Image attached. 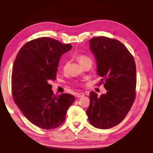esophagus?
Listing matches in <instances>:
<instances>
[{"instance_id":"esophagus-1","label":"esophagus","mask_w":153,"mask_h":153,"mask_svg":"<svg viewBox=\"0 0 153 153\" xmlns=\"http://www.w3.org/2000/svg\"><path fill=\"white\" fill-rule=\"evenodd\" d=\"M84 95H85V94H84L83 93H77L76 94V97H77V98H80V97H82Z\"/></svg>"}]
</instances>
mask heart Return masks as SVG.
<instances>
[{
    "label": "heart",
    "instance_id": "1",
    "mask_svg": "<svg viewBox=\"0 0 153 153\" xmlns=\"http://www.w3.org/2000/svg\"><path fill=\"white\" fill-rule=\"evenodd\" d=\"M77 59H78V60L79 61V62L82 64V65L85 64L87 62H92L91 59V58L89 56H87V55H86V54H80L77 56ZM68 63H69V62H68V60L65 61L63 68H66L68 65Z\"/></svg>",
    "mask_w": 153,
    "mask_h": 153
}]
</instances>
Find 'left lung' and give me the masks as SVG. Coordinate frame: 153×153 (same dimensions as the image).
<instances>
[{"mask_svg":"<svg viewBox=\"0 0 153 153\" xmlns=\"http://www.w3.org/2000/svg\"><path fill=\"white\" fill-rule=\"evenodd\" d=\"M97 62V73L104 81L106 94H89L86 113L91 124L106 129L125 118L135 99L136 66L134 57L121 42L100 36L89 41ZM104 83V82H103Z\"/></svg>","mask_w":153,"mask_h":153,"instance_id":"1","label":"left lung"}]
</instances>
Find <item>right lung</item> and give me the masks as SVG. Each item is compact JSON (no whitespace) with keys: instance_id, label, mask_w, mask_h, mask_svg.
Instances as JSON below:
<instances>
[{"instance_id":"1","label":"right lung","mask_w":153,"mask_h":153,"mask_svg":"<svg viewBox=\"0 0 153 153\" xmlns=\"http://www.w3.org/2000/svg\"><path fill=\"white\" fill-rule=\"evenodd\" d=\"M71 48L70 44L41 37L25 43L16 56L12 74L13 99L25 118L39 128L59 127L74 102L70 94L54 95L50 84L56 79L61 56Z\"/></svg>"}]
</instances>
